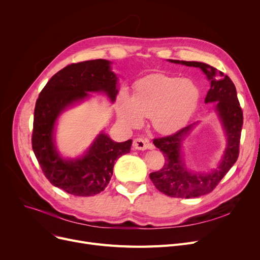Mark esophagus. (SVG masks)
Masks as SVG:
<instances>
[{
  "instance_id": "34e87169",
  "label": "esophagus",
  "mask_w": 260,
  "mask_h": 260,
  "mask_svg": "<svg viewBox=\"0 0 260 260\" xmlns=\"http://www.w3.org/2000/svg\"><path fill=\"white\" fill-rule=\"evenodd\" d=\"M133 147L135 149H140V151H145V149H153L154 145L152 143H148L146 140L141 138H137L133 141Z\"/></svg>"
}]
</instances>
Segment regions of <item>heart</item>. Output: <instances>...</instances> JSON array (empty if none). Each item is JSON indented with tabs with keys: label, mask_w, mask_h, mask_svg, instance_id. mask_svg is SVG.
<instances>
[{
	"label": "heart",
	"mask_w": 260,
	"mask_h": 260,
	"mask_svg": "<svg viewBox=\"0 0 260 260\" xmlns=\"http://www.w3.org/2000/svg\"><path fill=\"white\" fill-rule=\"evenodd\" d=\"M199 100V90L192 81L166 75H152L135 86L134 98L124 94L118 106V118L128 127L140 125L151 117L160 134H171L184 126Z\"/></svg>",
	"instance_id": "heart-1"
}]
</instances>
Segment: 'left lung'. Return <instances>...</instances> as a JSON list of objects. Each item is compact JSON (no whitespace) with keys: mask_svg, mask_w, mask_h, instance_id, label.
Masks as SVG:
<instances>
[{"mask_svg":"<svg viewBox=\"0 0 260 260\" xmlns=\"http://www.w3.org/2000/svg\"><path fill=\"white\" fill-rule=\"evenodd\" d=\"M175 64L199 67L210 81V89L204 102L215 103V112L221 122L226 137V146L216 169L208 173H193L183 159V142L197 123L189 124L168 137L154 139V144L163 153V168L149 174V178L161 193L175 198H197L211 193L234 166L239 155V142L243 116L232 80L215 67L196 61L169 60Z\"/></svg>","mask_w":260,"mask_h":260,"instance_id":"left-lung-1","label":"left lung"}]
</instances>
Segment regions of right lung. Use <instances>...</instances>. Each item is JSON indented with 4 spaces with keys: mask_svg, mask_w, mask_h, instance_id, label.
<instances>
[{
    "mask_svg": "<svg viewBox=\"0 0 260 260\" xmlns=\"http://www.w3.org/2000/svg\"><path fill=\"white\" fill-rule=\"evenodd\" d=\"M111 64L98 59L67 65L51 77L36 103L31 139L36 158L48 181L74 196L101 193L112 178L116 160L131 151V139L115 142L103 131L77 158H64L54 141L58 118L88 99L89 92L104 93L115 102L118 77Z\"/></svg>",
    "mask_w": 260,
    "mask_h": 260,
    "instance_id": "right-lung-1",
    "label": "right lung"
}]
</instances>
